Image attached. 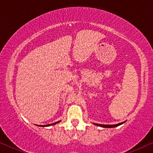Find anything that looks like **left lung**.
<instances>
[{"label": "left lung", "instance_id": "1", "mask_svg": "<svg viewBox=\"0 0 153 153\" xmlns=\"http://www.w3.org/2000/svg\"><path fill=\"white\" fill-rule=\"evenodd\" d=\"M124 123L125 122L120 123H118V124H116V125H102V124H97V123H94V125H97V126L102 127H108V128H111V127H118V126H119V125L123 124V123Z\"/></svg>", "mask_w": 153, "mask_h": 153}]
</instances>
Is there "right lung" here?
I'll return each mask as SVG.
<instances>
[{"instance_id":"right-lung-1","label":"right lung","mask_w":153,"mask_h":153,"mask_svg":"<svg viewBox=\"0 0 153 153\" xmlns=\"http://www.w3.org/2000/svg\"><path fill=\"white\" fill-rule=\"evenodd\" d=\"M60 121H58V122H56V123H52V124H49V125H37V126H39V127H49V126H51V125H54L56 124H57V123H60Z\"/></svg>"}]
</instances>
